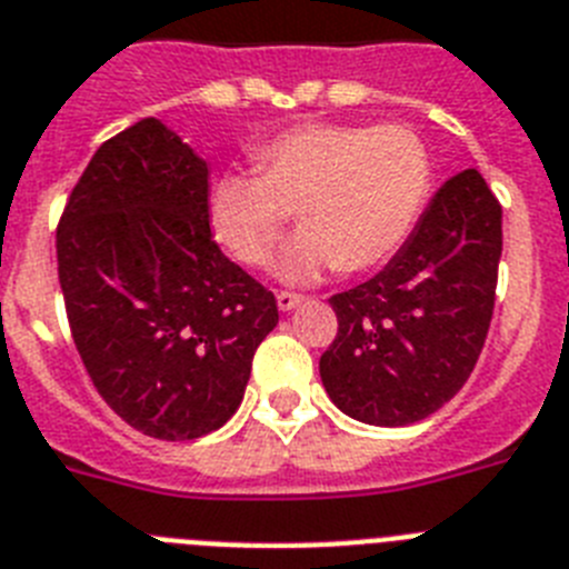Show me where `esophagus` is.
Masks as SVG:
<instances>
[{
    "label": "esophagus",
    "instance_id": "obj_1",
    "mask_svg": "<svg viewBox=\"0 0 569 569\" xmlns=\"http://www.w3.org/2000/svg\"><path fill=\"white\" fill-rule=\"evenodd\" d=\"M300 303H303V298H300V295H295V291H278L280 312H291V309Z\"/></svg>",
    "mask_w": 569,
    "mask_h": 569
}]
</instances>
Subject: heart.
Returning <instances> with one entry per match:
<instances>
[{
    "label": "heart",
    "mask_w": 569,
    "mask_h": 569,
    "mask_svg": "<svg viewBox=\"0 0 569 569\" xmlns=\"http://www.w3.org/2000/svg\"><path fill=\"white\" fill-rule=\"evenodd\" d=\"M257 174H223L209 191V223L234 260L260 269L278 254L291 214L306 231L283 278L349 274L387 263L432 194V154L407 126L306 122L254 148Z\"/></svg>",
    "instance_id": "obj_1"
}]
</instances>
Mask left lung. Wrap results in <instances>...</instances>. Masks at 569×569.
I'll return each mask as SVG.
<instances>
[{
    "label": "left lung",
    "instance_id": "left-lung-1",
    "mask_svg": "<svg viewBox=\"0 0 569 569\" xmlns=\"http://www.w3.org/2000/svg\"><path fill=\"white\" fill-rule=\"evenodd\" d=\"M501 202L476 168L449 177L401 251L332 295L338 335L320 355L335 401L363 423L407 427L467 383L490 332Z\"/></svg>",
    "mask_w": 569,
    "mask_h": 569
}]
</instances>
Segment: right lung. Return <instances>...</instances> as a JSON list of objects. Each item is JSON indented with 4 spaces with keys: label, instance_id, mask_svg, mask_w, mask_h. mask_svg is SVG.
I'll use <instances>...</instances> for the list:
<instances>
[{
    "label": "right lung",
    "instance_id": "1",
    "mask_svg": "<svg viewBox=\"0 0 569 569\" xmlns=\"http://www.w3.org/2000/svg\"><path fill=\"white\" fill-rule=\"evenodd\" d=\"M59 286L102 401L160 441H194L243 401L278 300L220 251L209 166L146 117L102 142L57 226Z\"/></svg>",
    "mask_w": 569,
    "mask_h": 569
}]
</instances>
